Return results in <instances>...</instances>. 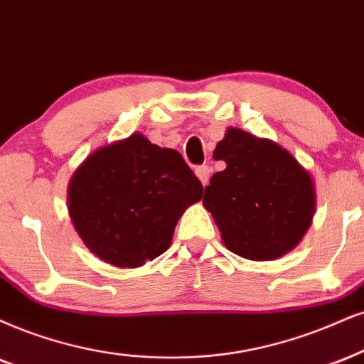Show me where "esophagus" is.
<instances>
[{
  "instance_id": "34e87169",
  "label": "esophagus",
  "mask_w": 364,
  "mask_h": 364,
  "mask_svg": "<svg viewBox=\"0 0 364 364\" xmlns=\"http://www.w3.org/2000/svg\"><path fill=\"white\" fill-rule=\"evenodd\" d=\"M210 172H213V168H210L209 165H199V167H196V175L199 177V181L203 182L204 187L209 183Z\"/></svg>"
}]
</instances>
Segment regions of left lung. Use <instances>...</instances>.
Instances as JSON below:
<instances>
[{
    "label": "left lung",
    "instance_id": "1",
    "mask_svg": "<svg viewBox=\"0 0 364 364\" xmlns=\"http://www.w3.org/2000/svg\"><path fill=\"white\" fill-rule=\"evenodd\" d=\"M226 161L204 189L223 243L248 259H275L299 245L316 209L314 183L289 151L270 140L230 128L214 150Z\"/></svg>",
    "mask_w": 364,
    "mask_h": 364
}]
</instances>
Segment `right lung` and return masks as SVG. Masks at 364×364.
Wrapping results in <instances>:
<instances>
[{
	"label": "right lung",
	"mask_w": 364,
	"mask_h": 364,
	"mask_svg": "<svg viewBox=\"0 0 364 364\" xmlns=\"http://www.w3.org/2000/svg\"><path fill=\"white\" fill-rule=\"evenodd\" d=\"M200 197L182 155L136 133L87 156L70 181L69 214L97 258L134 268L168 248L178 218Z\"/></svg>",
	"instance_id": "1"
}]
</instances>
